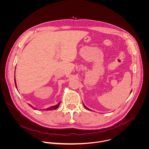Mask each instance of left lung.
<instances>
[{"label": "left lung", "instance_id": "left-lung-1", "mask_svg": "<svg viewBox=\"0 0 149 149\" xmlns=\"http://www.w3.org/2000/svg\"><path fill=\"white\" fill-rule=\"evenodd\" d=\"M131 92H132V91H131ZM83 105H84V107H85V108H86V109H87V110H91V111H92V110H90V109H88V108H87V107H86V106H85V105H84V103H83Z\"/></svg>", "mask_w": 149, "mask_h": 149}]
</instances>
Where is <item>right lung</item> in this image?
<instances>
[{"mask_svg":"<svg viewBox=\"0 0 149 149\" xmlns=\"http://www.w3.org/2000/svg\"><path fill=\"white\" fill-rule=\"evenodd\" d=\"M14 83H15V87H16V88H17V85H16V81H15V76H14ZM60 103H61V102H60V103H58L57 105L54 106H52V107H49V108H47V109H45V110H56V109H57L59 107ZM29 106L30 107H31V108H33V109H35L34 107H33L32 106H31V105H30V104H29ZM35 110H36V109H35Z\"/></svg>","mask_w":149,"mask_h":149,"instance_id":"right-lung-1","label":"right lung"}]
</instances>
